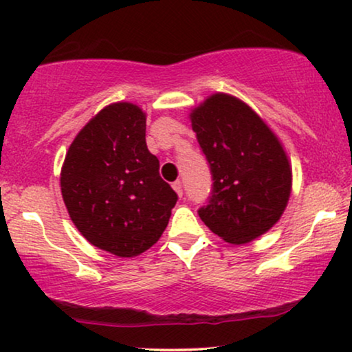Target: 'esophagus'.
<instances>
[{"label":"esophagus","mask_w":352,"mask_h":352,"mask_svg":"<svg viewBox=\"0 0 352 352\" xmlns=\"http://www.w3.org/2000/svg\"><path fill=\"white\" fill-rule=\"evenodd\" d=\"M173 189H175V192L179 197H182V194H184V190H182V182L181 181H175L173 182Z\"/></svg>","instance_id":"esophagus-1"}]
</instances>
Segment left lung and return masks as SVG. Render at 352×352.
Listing matches in <instances>:
<instances>
[{
    "label": "left lung",
    "mask_w": 352,
    "mask_h": 352,
    "mask_svg": "<svg viewBox=\"0 0 352 352\" xmlns=\"http://www.w3.org/2000/svg\"><path fill=\"white\" fill-rule=\"evenodd\" d=\"M189 118L214 181L200 219L234 245L266 234L292 194V165L276 133L248 104L226 93L208 96Z\"/></svg>",
    "instance_id": "1"
}]
</instances>
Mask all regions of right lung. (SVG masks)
Wrapping results in <instances>:
<instances>
[{
  "label": "right lung",
  "instance_id": "add662e5",
  "mask_svg": "<svg viewBox=\"0 0 352 352\" xmlns=\"http://www.w3.org/2000/svg\"><path fill=\"white\" fill-rule=\"evenodd\" d=\"M146 117L133 102L104 107L76 134L60 170L62 199L75 228L120 258L157 243L177 200L147 148Z\"/></svg>",
  "mask_w": 352,
  "mask_h": 352
}]
</instances>
